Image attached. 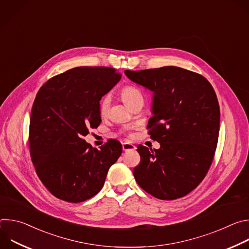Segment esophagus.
Segmentation results:
<instances>
[{"label": "esophagus", "mask_w": 249, "mask_h": 249, "mask_svg": "<svg viewBox=\"0 0 249 249\" xmlns=\"http://www.w3.org/2000/svg\"><path fill=\"white\" fill-rule=\"evenodd\" d=\"M122 149H123L124 152H129V151H135L136 147L131 143H123L122 144Z\"/></svg>", "instance_id": "esophagus-1"}]
</instances>
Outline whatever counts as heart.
Instances as JSON below:
<instances>
[{
	"label": "heart",
	"mask_w": 249,
	"mask_h": 249,
	"mask_svg": "<svg viewBox=\"0 0 249 249\" xmlns=\"http://www.w3.org/2000/svg\"><path fill=\"white\" fill-rule=\"evenodd\" d=\"M121 96L127 105H131L136 100L143 98L142 91L135 86H126L121 89ZM109 107V96L104 95L98 103V111L101 115L107 112Z\"/></svg>",
	"instance_id": "heart-1"
}]
</instances>
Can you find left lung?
<instances>
[{
  "label": "left lung",
  "instance_id": "1",
  "mask_svg": "<svg viewBox=\"0 0 249 249\" xmlns=\"http://www.w3.org/2000/svg\"><path fill=\"white\" fill-rule=\"evenodd\" d=\"M124 73L154 92L147 128L160 145L137 147L141 161L133 169L135 179L158 199L181 198L200 184L214 159L220 131L216 92L203 76L179 67Z\"/></svg>",
  "mask_w": 249,
  "mask_h": 249
}]
</instances>
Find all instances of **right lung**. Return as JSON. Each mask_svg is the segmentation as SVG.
I'll return each instance as SVG.
<instances>
[{
  "instance_id": "obj_1",
  "label": "right lung",
  "mask_w": 249,
  "mask_h": 249,
  "mask_svg": "<svg viewBox=\"0 0 249 249\" xmlns=\"http://www.w3.org/2000/svg\"><path fill=\"white\" fill-rule=\"evenodd\" d=\"M121 79L109 67H78L47 81L34 99L29 148L41 182L56 198L84 202L102 188L122 154L117 140L93 149L83 137L101 122L98 103Z\"/></svg>"
}]
</instances>
